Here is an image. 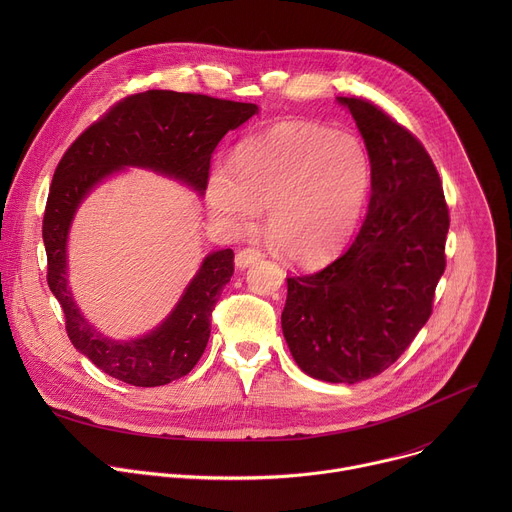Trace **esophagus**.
<instances>
[{
	"label": "esophagus",
	"mask_w": 512,
	"mask_h": 512,
	"mask_svg": "<svg viewBox=\"0 0 512 512\" xmlns=\"http://www.w3.org/2000/svg\"><path fill=\"white\" fill-rule=\"evenodd\" d=\"M261 259H263L261 251H257V249H243V251H239L235 255V265H237V269H245V267H249V265H253V263H257Z\"/></svg>",
	"instance_id": "1"
}]
</instances>
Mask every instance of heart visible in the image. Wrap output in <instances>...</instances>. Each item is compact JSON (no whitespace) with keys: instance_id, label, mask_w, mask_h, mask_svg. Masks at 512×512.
<instances>
[{"instance_id":"obj_1","label":"heart","mask_w":512,"mask_h":512,"mask_svg":"<svg viewBox=\"0 0 512 512\" xmlns=\"http://www.w3.org/2000/svg\"><path fill=\"white\" fill-rule=\"evenodd\" d=\"M231 169L210 174L212 214L231 229H249L267 208L269 243L304 269L334 261L350 245L373 186L371 158L356 135L306 121H281L245 139Z\"/></svg>"}]
</instances>
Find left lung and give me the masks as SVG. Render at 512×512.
Wrapping results in <instances>:
<instances>
[{
    "mask_svg": "<svg viewBox=\"0 0 512 512\" xmlns=\"http://www.w3.org/2000/svg\"><path fill=\"white\" fill-rule=\"evenodd\" d=\"M336 101L371 158L369 212L342 257L287 279L281 330L308 377L354 385L389 369L429 320L450 216L423 145L373 103Z\"/></svg>",
    "mask_w": 512,
    "mask_h": 512,
    "instance_id": "8db88e82",
    "label": "left lung"
}]
</instances>
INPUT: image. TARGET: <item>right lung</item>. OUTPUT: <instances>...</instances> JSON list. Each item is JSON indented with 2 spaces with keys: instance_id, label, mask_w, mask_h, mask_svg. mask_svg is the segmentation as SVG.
Instances as JSON below:
<instances>
[{
  "instance_id": "obj_1",
  "label": "right lung",
  "mask_w": 512,
  "mask_h": 512,
  "mask_svg": "<svg viewBox=\"0 0 512 512\" xmlns=\"http://www.w3.org/2000/svg\"><path fill=\"white\" fill-rule=\"evenodd\" d=\"M255 113L253 103L145 91L123 99L62 156L42 223L48 287L64 312L72 346L105 375L133 387H160L188 375L206 348L210 312L233 275L235 255L233 249L208 253L156 328L115 340L85 318L68 283V235L81 204L127 168L156 172L204 196L218 141Z\"/></svg>"
}]
</instances>
